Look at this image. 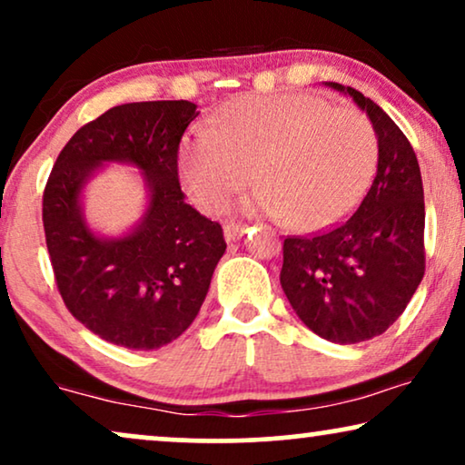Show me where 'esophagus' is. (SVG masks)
Listing matches in <instances>:
<instances>
[{"mask_svg":"<svg viewBox=\"0 0 465 465\" xmlns=\"http://www.w3.org/2000/svg\"><path fill=\"white\" fill-rule=\"evenodd\" d=\"M245 231H247V226L241 224V222H228V224L224 226V237L228 243H231V241H239L241 237H243Z\"/></svg>","mask_w":465,"mask_h":465,"instance_id":"obj_1","label":"esophagus"}]
</instances>
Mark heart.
I'll use <instances>...</instances> for the list:
<instances>
[{
  "label": "heart",
  "mask_w": 465,
  "mask_h": 465,
  "mask_svg": "<svg viewBox=\"0 0 465 465\" xmlns=\"http://www.w3.org/2000/svg\"><path fill=\"white\" fill-rule=\"evenodd\" d=\"M379 139L353 107L309 93L245 94L182 139L177 171L203 212L218 213L253 180L252 212L326 231L355 212L371 188Z\"/></svg>",
  "instance_id": "obj_1"
}]
</instances>
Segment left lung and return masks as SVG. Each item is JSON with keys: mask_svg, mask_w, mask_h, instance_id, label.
I'll return each instance as SVG.
<instances>
[{"mask_svg": "<svg viewBox=\"0 0 465 465\" xmlns=\"http://www.w3.org/2000/svg\"><path fill=\"white\" fill-rule=\"evenodd\" d=\"M349 93L379 137L372 186L351 218L330 231L283 239L282 288L317 336L353 345L383 334L425 272V203L415 150L398 124L360 91Z\"/></svg>", "mask_w": 465, "mask_h": 465, "instance_id": "obj_1", "label": "left lung"}]
</instances>
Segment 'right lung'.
Returning <instances> with one entry per match:
<instances>
[{
	"label": "right lung",
	"instance_id": "right-lung-1",
	"mask_svg": "<svg viewBox=\"0 0 465 465\" xmlns=\"http://www.w3.org/2000/svg\"><path fill=\"white\" fill-rule=\"evenodd\" d=\"M199 116L190 101L116 105L75 131L56 158L42 196V222L56 290L84 328L112 345L150 351L177 339L205 301L224 231L186 203L177 152ZM105 160L149 175L151 207L123 240L94 238L77 199L87 173Z\"/></svg>",
	"mask_w": 465,
	"mask_h": 465
}]
</instances>
